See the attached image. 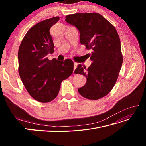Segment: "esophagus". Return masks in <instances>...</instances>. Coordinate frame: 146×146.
<instances>
[{"instance_id":"obj_1","label":"esophagus","mask_w":146,"mask_h":146,"mask_svg":"<svg viewBox=\"0 0 146 146\" xmlns=\"http://www.w3.org/2000/svg\"><path fill=\"white\" fill-rule=\"evenodd\" d=\"M77 63H74V72L75 69H76L77 68Z\"/></svg>"}]
</instances>
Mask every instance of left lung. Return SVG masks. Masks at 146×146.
<instances>
[{"mask_svg": "<svg viewBox=\"0 0 146 146\" xmlns=\"http://www.w3.org/2000/svg\"><path fill=\"white\" fill-rule=\"evenodd\" d=\"M66 21L80 32L92 61L90 67L78 65L75 74L85 76L87 81L78 91L88 99L98 100L107 96L115 85L123 62L121 41L114 26L98 13H76L66 16Z\"/></svg>", "mask_w": 146, "mask_h": 146, "instance_id": "8db88e82", "label": "left lung"}]
</instances>
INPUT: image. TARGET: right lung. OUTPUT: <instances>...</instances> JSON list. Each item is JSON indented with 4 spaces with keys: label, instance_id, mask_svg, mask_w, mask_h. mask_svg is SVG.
Here are the masks:
<instances>
[{
    "label": "right lung",
    "instance_id": "obj_1",
    "mask_svg": "<svg viewBox=\"0 0 146 146\" xmlns=\"http://www.w3.org/2000/svg\"><path fill=\"white\" fill-rule=\"evenodd\" d=\"M59 16L37 23L25 34L18 51V71L26 90L33 99L47 103L58 96L61 83L71 76L74 63L70 59L48 60L54 52L50 28Z\"/></svg>",
    "mask_w": 146,
    "mask_h": 146
}]
</instances>
